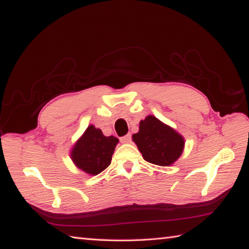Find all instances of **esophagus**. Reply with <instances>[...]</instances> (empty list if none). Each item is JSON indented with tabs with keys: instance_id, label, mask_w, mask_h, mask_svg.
<instances>
[{
	"instance_id": "1",
	"label": "esophagus",
	"mask_w": 249,
	"mask_h": 249,
	"mask_svg": "<svg viewBox=\"0 0 249 249\" xmlns=\"http://www.w3.org/2000/svg\"><path fill=\"white\" fill-rule=\"evenodd\" d=\"M120 140H121L122 143H128V142L131 141V135H130V134H127L126 136L121 137Z\"/></svg>"
}]
</instances>
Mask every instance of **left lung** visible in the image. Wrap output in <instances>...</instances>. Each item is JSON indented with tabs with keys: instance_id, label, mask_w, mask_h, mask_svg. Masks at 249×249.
Here are the masks:
<instances>
[{
	"instance_id": "obj_1",
	"label": "left lung",
	"mask_w": 249,
	"mask_h": 249,
	"mask_svg": "<svg viewBox=\"0 0 249 249\" xmlns=\"http://www.w3.org/2000/svg\"><path fill=\"white\" fill-rule=\"evenodd\" d=\"M146 161L158 166H169L181 156L184 139L176 130L149 115L140 122L139 133L133 136Z\"/></svg>"
}]
</instances>
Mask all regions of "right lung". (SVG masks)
I'll list each match as a JSON object with an SVG mask.
<instances>
[{
	"label": "right lung",
	"mask_w": 249,
	"mask_h": 249,
	"mask_svg": "<svg viewBox=\"0 0 249 249\" xmlns=\"http://www.w3.org/2000/svg\"><path fill=\"white\" fill-rule=\"evenodd\" d=\"M119 140L113 136L106 137L103 131L89 126L86 133L77 141L71 151L76 166L92 176L104 171L112 160V154Z\"/></svg>",
	"instance_id": "add662e5"
}]
</instances>
